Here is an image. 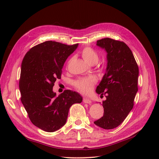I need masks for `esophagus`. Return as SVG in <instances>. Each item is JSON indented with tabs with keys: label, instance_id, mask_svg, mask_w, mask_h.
Returning <instances> with one entry per match:
<instances>
[{
	"label": "esophagus",
	"instance_id": "esophagus-1",
	"mask_svg": "<svg viewBox=\"0 0 159 159\" xmlns=\"http://www.w3.org/2000/svg\"><path fill=\"white\" fill-rule=\"evenodd\" d=\"M83 102L84 103H87V104H91L92 103V100L90 99L87 98H83Z\"/></svg>",
	"mask_w": 159,
	"mask_h": 159
}]
</instances>
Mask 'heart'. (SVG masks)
I'll return each instance as SVG.
<instances>
[{
	"instance_id": "obj_1",
	"label": "heart",
	"mask_w": 159,
	"mask_h": 159,
	"mask_svg": "<svg viewBox=\"0 0 159 159\" xmlns=\"http://www.w3.org/2000/svg\"><path fill=\"white\" fill-rule=\"evenodd\" d=\"M81 55L84 60L89 64L96 63L98 61V55L95 50L91 47H85L82 50ZM96 82V79L94 76L80 78L74 82V85L79 92L88 93L92 90Z\"/></svg>"
}]
</instances>
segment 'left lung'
Wrapping results in <instances>:
<instances>
[{
	"instance_id": "1",
	"label": "left lung",
	"mask_w": 159,
	"mask_h": 159,
	"mask_svg": "<svg viewBox=\"0 0 159 159\" xmlns=\"http://www.w3.org/2000/svg\"><path fill=\"white\" fill-rule=\"evenodd\" d=\"M96 45L107 52V66L96 92L105 95L102 101L104 115L94 121L104 129H113L126 119L134 105L138 91L139 67L126 43L111 38L98 40Z\"/></svg>"
}]
</instances>
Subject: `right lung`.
Wrapping results in <instances>:
<instances>
[{
    "label": "right lung",
    "instance_id": "right-lung-1",
    "mask_svg": "<svg viewBox=\"0 0 159 159\" xmlns=\"http://www.w3.org/2000/svg\"><path fill=\"white\" fill-rule=\"evenodd\" d=\"M79 43L66 45L46 41L26 53L21 65L19 89L21 102L31 122L46 132H55L65 125L70 107L83 100L80 94L65 90L59 96L52 91L61 79L64 63Z\"/></svg>",
    "mask_w": 159,
    "mask_h": 159
}]
</instances>
